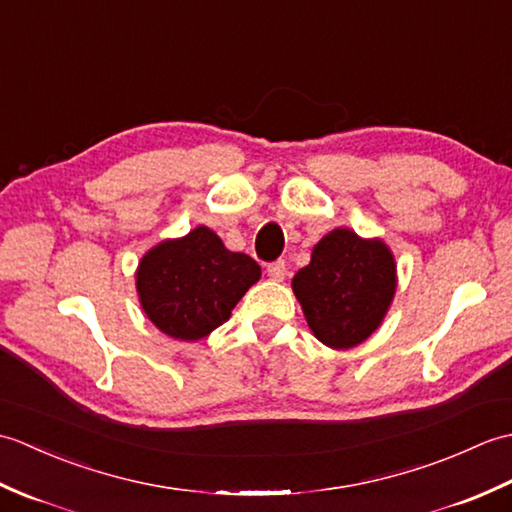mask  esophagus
<instances>
[{"mask_svg": "<svg viewBox=\"0 0 512 512\" xmlns=\"http://www.w3.org/2000/svg\"><path fill=\"white\" fill-rule=\"evenodd\" d=\"M266 273H268V277L273 279V281H284V277H286V273H288V266H286L284 259H277V262L268 264Z\"/></svg>", "mask_w": 512, "mask_h": 512, "instance_id": "esophagus-1", "label": "esophagus"}]
</instances>
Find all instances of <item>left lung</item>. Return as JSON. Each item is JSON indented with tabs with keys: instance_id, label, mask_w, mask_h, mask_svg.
<instances>
[{
	"instance_id": "obj_1",
	"label": "left lung",
	"mask_w": 512,
	"mask_h": 512,
	"mask_svg": "<svg viewBox=\"0 0 512 512\" xmlns=\"http://www.w3.org/2000/svg\"><path fill=\"white\" fill-rule=\"evenodd\" d=\"M292 290L314 336L332 350H350L383 323L396 292V262L383 239L334 228L312 248Z\"/></svg>"
}]
</instances>
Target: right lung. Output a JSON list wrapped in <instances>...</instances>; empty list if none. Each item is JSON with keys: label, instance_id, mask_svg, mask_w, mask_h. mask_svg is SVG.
I'll use <instances>...</instances> for the list:
<instances>
[{"label": "right lung", "instance_id": "right-lung-1", "mask_svg": "<svg viewBox=\"0 0 512 512\" xmlns=\"http://www.w3.org/2000/svg\"><path fill=\"white\" fill-rule=\"evenodd\" d=\"M259 277L262 268L253 257L231 253L211 228L198 226L147 250L136 270V290L160 332L200 341L228 321Z\"/></svg>", "mask_w": 512, "mask_h": 512}]
</instances>
